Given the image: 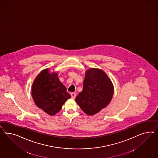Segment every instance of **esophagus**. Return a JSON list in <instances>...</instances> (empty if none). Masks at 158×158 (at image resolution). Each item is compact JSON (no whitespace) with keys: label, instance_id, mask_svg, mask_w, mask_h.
Masks as SVG:
<instances>
[{"label":"esophagus","instance_id":"34e87169","mask_svg":"<svg viewBox=\"0 0 158 158\" xmlns=\"http://www.w3.org/2000/svg\"><path fill=\"white\" fill-rule=\"evenodd\" d=\"M71 97H72V98H75V97H76V94L75 93H72L71 94Z\"/></svg>","mask_w":158,"mask_h":158}]
</instances>
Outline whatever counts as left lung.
<instances>
[{"instance_id":"obj_1","label":"left lung","mask_w":158,"mask_h":158,"mask_svg":"<svg viewBox=\"0 0 158 158\" xmlns=\"http://www.w3.org/2000/svg\"><path fill=\"white\" fill-rule=\"evenodd\" d=\"M114 90L106 73L100 69L91 68L86 71L83 90L75 101L86 114L93 116L110 103Z\"/></svg>"}]
</instances>
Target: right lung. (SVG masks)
<instances>
[{
	"label": "right lung",
	"instance_id": "1",
	"mask_svg": "<svg viewBox=\"0 0 158 158\" xmlns=\"http://www.w3.org/2000/svg\"><path fill=\"white\" fill-rule=\"evenodd\" d=\"M32 97L36 105L48 115H56L65 101L71 98L66 87L60 81L56 72L43 69L35 79Z\"/></svg>",
	"mask_w": 158,
	"mask_h": 158
}]
</instances>
